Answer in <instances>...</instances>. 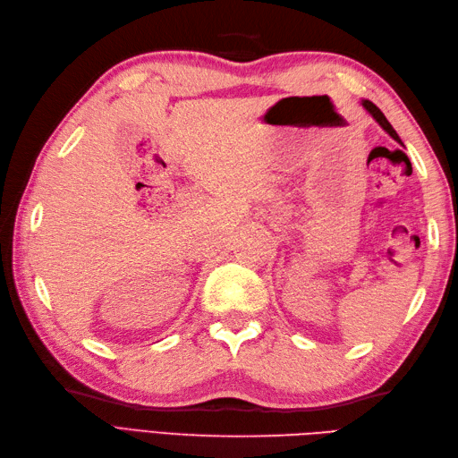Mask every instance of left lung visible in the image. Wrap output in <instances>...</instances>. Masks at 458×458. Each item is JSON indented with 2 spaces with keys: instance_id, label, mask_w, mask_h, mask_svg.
<instances>
[{
  "instance_id": "8db88e82",
  "label": "left lung",
  "mask_w": 458,
  "mask_h": 458,
  "mask_svg": "<svg viewBox=\"0 0 458 458\" xmlns=\"http://www.w3.org/2000/svg\"><path fill=\"white\" fill-rule=\"evenodd\" d=\"M362 106H364V108L369 112V114H372V118L379 123V125H382V128L387 131V133H390L392 135V138L397 141V143H402V140H400V135H397L395 133V130L392 128V123L390 122H387L386 120V115L382 114V110H379L377 108V106L376 104H372V102H369V100H362ZM403 145V143H402Z\"/></svg>"
}]
</instances>
